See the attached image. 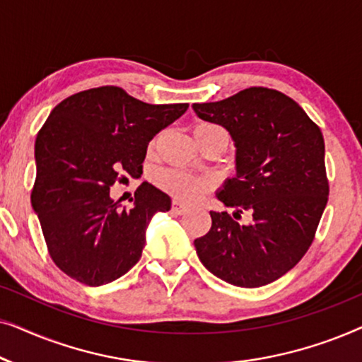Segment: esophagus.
I'll return each instance as SVG.
<instances>
[{
	"label": "esophagus",
	"mask_w": 362,
	"mask_h": 362,
	"mask_svg": "<svg viewBox=\"0 0 362 362\" xmlns=\"http://www.w3.org/2000/svg\"><path fill=\"white\" fill-rule=\"evenodd\" d=\"M171 211L175 212V214L181 216V214H185V212H187V206L181 204V202H177V201L175 199V201L171 202Z\"/></svg>",
	"instance_id": "esophagus-1"
}]
</instances>
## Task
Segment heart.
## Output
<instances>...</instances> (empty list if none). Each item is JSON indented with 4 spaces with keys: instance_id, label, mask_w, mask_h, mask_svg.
Wrapping results in <instances>:
<instances>
[{
    "instance_id": "obj_1",
    "label": "heart",
    "mask_w": 362,
    "mask_h": 362,
    "mask_svg": "<svg viewBox=\"0 0 362 362\" xmlns=\"http://www.w3.org/2000/svg\"><path fill=\"white\" fill-rule=\"evenodd\" d=\"M209 128H219L212 123H199L194 128V133L201 130H209ZM156 185L161 187L163 191H166L168 194H171L175 199L181 202H194L201 199L207 191L212 187V181L206 176H197L186 173L182 170H163L155 176Z\"/></svg>"
}]
</instances>
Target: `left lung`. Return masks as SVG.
Here are the masks:
<instances>
[{"label": "left lung", "mask_w": 362, "mask_h": 362, "mask_svg": "<svg viewBox=\"0 0 362 362\" xmlns=\"http://www.w3.org/2000/svg\"><path fill=\"white\" fill-rule=\"evenodd\" d=\"M192 108L224 127L235 145V176L217 199L235 217L252 214L240 226L227 212L211 211L209 232L194 240L197 257L230 285H269L306 254L328 202L323 133L293 98L267 87Z\"/></svg>", "instance_id": "left-lung-1"}]
</instances>
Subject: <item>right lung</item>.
I'll return each instance as SVG.
<instances>
[{"label": "right lung", "mask_w": 362, "mask_h": 362, "mask_svg": "<svg viewBox=\"0 0 362 362\" xmlns=\"http://www.w3.org/2000/svg\"><path fill=\"white\" fill-rule=\"evenodd\" d=\"M151 105L105 86L74 93L54 107L37 133L33 209L51 259L71 279L100 286L140 260L148 222L171 209L150 182L127 209L110 197L115 181L140 176L148 143L187 110Z\"/></svg>", "instance_id": "add662e5"}]
</instances>
